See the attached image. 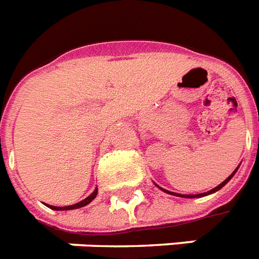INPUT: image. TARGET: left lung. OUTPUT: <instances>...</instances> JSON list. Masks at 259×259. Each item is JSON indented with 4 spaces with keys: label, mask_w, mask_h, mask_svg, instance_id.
<instances>
[{
    "label": "left lung",
    "mask_w": 259,
    "mask_h": 259,
    "mask_svg": "<svg viewBox=\"0 0 259 259\" xmlns=\"http://www.w3.org/2000/svg\"><path fill=\"white\" fill-rule=\"evenodd\" d=\"M238 168H239V165H238L237 168L234 169V171H233V174H231L230 177L229 178H226V179H225V181L222 182V183H221V185H218L217 186V187H214L212 188V190H210V191H207V192H202V194H178V192H172V191H168V190H164V188H162V187H159L158 185H156V183H155V186H156V187H159L160 188V190H162V191H164V192H167V194H169V195H175V196H181V198H202V196H206V195H210V194H214V192H217V191H219V190H221V188L223 187V186L226 185L227 182L230 181L231 178L234 177L235 175V172H237L238 171Z\"/></svg>",
    "instance_id": "obj_1"
}]
</instances>
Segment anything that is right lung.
Returning a JSON list of instances; mask_svg holds the SVG:
<instances>
[{
  "label": "right lung",
  "instance_id": "1",
  "mask_svg": "<svg viewBox=\"0 0 259 259\" xmlns=\"http://www.w3.org/2000/svg\"><path fill=\"white\" fill-rule=\"evenodd\" d=\"M97 195V187L95 188V191L91 194L90 196H87L85 199H82L81 202H78V203H74L71 204V206H64V207H57V206H51V204H47L48 207L52 208V210H57V211H64V210H74V208H80V207H84L87 204H90L92 200L96 198Z\"/></svg>",
  "mask_w": 259,
  "mask_h": 259
}]
</instances>
